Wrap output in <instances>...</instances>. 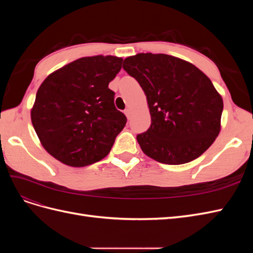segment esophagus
<instances>
[{
  "instance_id": "esophagus-1",
  "label": "esophagus",
  "mask_w": 253,
  "mask_h": 253,
  "mask_svg": "<svg viewBox=\"0 0 253 253\" xmlns=\"http://www.w3.org/2000/svg\"><path fill=\"white\" fill-rule=\"evenodd\" d=\"M125 114H126V116L127 117V119H129V117H131V110H129V109L125 110Z\"/></svg>"
}]
</instances>
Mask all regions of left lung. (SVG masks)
<instances>
[{
	"label": "left lung",
	"mask_w": 253,
	"mask_h": 253,
	"mask_svg": "<svg viewBox=\"0 0 253 253\" xmlns=\"http://www.w3.org/2000/svg\"><path fill=\"white\" fill-rule=\"evenodd\" d=\"M147 96L151 126L137 135L142 152L158 163L182 165L200 157L220 131L223 99L192 63L165 53H137L124 61Z\"/></svg>",
	"instance_id": "8db88e82"
}]
</instances>
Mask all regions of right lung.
<instances>
[{
  "mask_svg": "<svg viewBox=\"0 0 253 253\" xmlns=\"http://www.w3.org/2000/svg\"><path fill=\"white\" fill-rule=\"evenodd\" d=\"M121 63L115 56L83 57L42 82L30 117L43 148L59 162L80 168L110 153L126 124L109 88Z\"/></svg>",
  "mask_w": 253,
  "mask_h": 253,
  "instance_id": "1",
  "label": "right lung"
}]
</instances>
